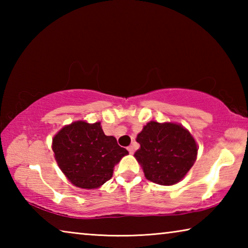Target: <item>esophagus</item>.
<instances>
[{
	"label": "esophagus",
	"mask_w": 248,
	"mask_h": 248,
	"mask_svg": "<svg viewBox=\"0 0 248 248\" xmlns=\"http://www.w3.org/2000/svg\"><path fill=\"white\" fill-rule=\"evenodd\" d=\"M127 150L129 151V153H130V154H133V152H134V149H133V146H132V145H129L128 148H127Z\"/></svg>",
	"instance_id": "1"
}]
</instances>
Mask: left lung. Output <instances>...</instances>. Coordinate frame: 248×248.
<instances>
[{"label":"left lung","instance_id":"left-lung-1","mask_svg":"<svg viewBox=\"0 0 248 248\" xmlns=\"http://www.w3.org/2000/svg\"><path fill=\"white\" fill-rule=\"evenodd\" d=\"M141 148L134 156L145 177L158 185L170 186L182 180L197 157L196 141L183 125L150 121L138 134Z\"/></svg>","mask_w":248,"mask_h":248}]
</instances>
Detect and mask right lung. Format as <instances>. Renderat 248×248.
Segmentation results:
<instances>
[{"label":"right lung","mask_w":248,"mask_h":248,"mask_svg":"<svg viewBox=\"0 0 248 248\" xmlns=\"http://www.w3.org/2000/svg\"><path fill=\"white\" fill-rule=\"evenodd\" d=\"M59 167L74 186L94 189L111 178L115 165L128 151L106 136L100 123L75 121L62 128L52 140Z\"/></svg>","instance_id":"add662e5"}]
</instances>
